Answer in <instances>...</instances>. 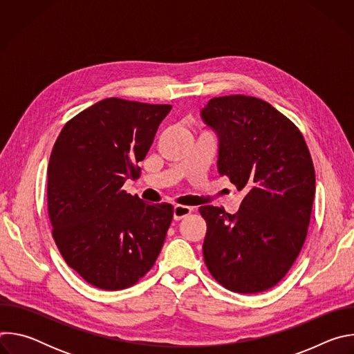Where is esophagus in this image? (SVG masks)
Wrapping results in <instances>:
<instances>
[{
    "instance_id": "esophagus-1",
    "label": "esophagus",
    "mask_w": 354,
    "mask_h": 354,
    "mask_svg": "<svg viewBox=\"0 0 354 354\" xmlns=\"http://www.w3.org/2000/svg\"><path fill=\"white\" fill-rule=\"evenodd\" d=\"M190 213H192V209L187 207V206H175V209H174V220L179 221L183 217L189 216Z\"/></svg>"
}]
</instances>
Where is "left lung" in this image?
<instances>
[{
	"label": "left lung",
	"mask_w": 354,
	"mask_h": 354,
	"mask_svg": "<svg viewBox=\"0 0 354 354\" xmlns=\"http://www.w3.org/2000/svg\"><path fill=\"white\" fill-rule=\"evenodd\" d=\"M220 138L218 172L245 197L238 213L201 206L203 257L225 288L255 294L276 286L295 262L311 220L315 171L297 126L262 99L213 97L201 109Z\"/></svg>",
	"instance_id": "left-lung-1"
}]
</instances>
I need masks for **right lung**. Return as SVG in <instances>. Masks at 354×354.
Here are the masks:
<instances>
[{"label": "right lung", "instance_id": "1", "mask_svg": "<svg viewBox=\"0 0 354 354\" xmlns=\"http://www.w3.org/2000/svg\"><path fill=\"white\" fill-rule=\"evenodd\" d=\"M171 105L106 97L66 123L47 168V210L66 263L102 290L136 284L154 266L174 217L122 189L140 172Z\"/></svg>", "mask_w": 354, "mask_h": 354}]
</instances>
